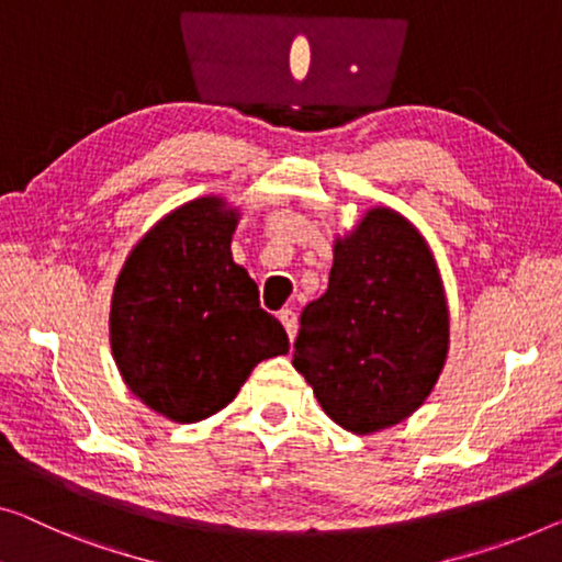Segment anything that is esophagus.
<instances>
[{"label":"esophagus","mask_w":562,"mask_h":562,"mask_svg":"<svg viewBox=\"0 0 562 562\" xmlns=\"http://www.w3.org/2000/svg\"><path fill=\"white\" fill-rule=\"evenodd\" d=\"M278 317H280V323L284 325V330H288L290 340H295V333H297V315L292 313L290 307H284V310H280Z\"/></svg>","instance_id":"obj_1"}]
</instances>
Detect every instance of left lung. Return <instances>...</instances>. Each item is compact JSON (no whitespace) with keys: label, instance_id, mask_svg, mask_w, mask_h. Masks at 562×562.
Instances as JSON below:
<instances>
[{"label":"left lung","instance_id":"1","mask_svg":"<svg viewBox=\"0 0 562 562\" xmlns=\"http://www.w3.org/2000/svg\"><path fill=\"white\" fill-rule=\"evenodd\" d=\"M449 350L439 267L412 222L386 206L335 239L330 282L300 315L292 366L317 404L353 434L412 416Z\"/></svg>","mask_w":562,"mask_h":562}]
</instances>
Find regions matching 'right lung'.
I'll use <instances>...</instances> for the list:
<instances>
[{
	"label": "right lung",
	"mask_w": 562,
	"mask_h": 562,
	"mask_svg": "<svg viewBox=\"0 0 562 562\" xmlns=\"http://www.w3.org/2000/svg\"><path fill=\"white\" fill-rule=\"evenodd\" d=\"M237 209L189 201L133 247L111 300V348L125 386L156 414L194 424L222 412L252 368L290 350L232 259Z\"/></svg>",
	"instance_id": "1"
}]
</instances>
